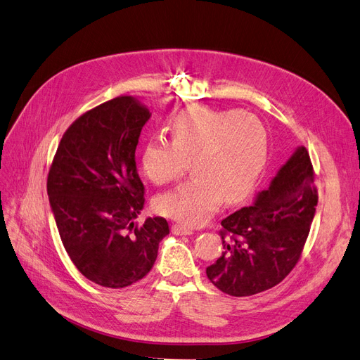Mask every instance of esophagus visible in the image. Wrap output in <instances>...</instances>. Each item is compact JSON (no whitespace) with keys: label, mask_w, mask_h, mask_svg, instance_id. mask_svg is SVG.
Listing matches in <instances>:
<instances>
[{"label":"esophagus","mask_w":360,"mask_h":360,"mask_svg":"<svg viewBox=\"0 0 360 360\" xmlns=\"http://www.w3.org/2000/svg\"><path fill=\"white\" fill-rule=\"evenodd\" d=\"M172 231L175 235H191L193 233V229L187 227V226H182V224H173L172 226Z\"/></svg>","instance_id":"34e87169"}]
</instances>
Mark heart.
Wrapping results in <instances>:
<instances>
[{"label":"heart","mask_w":360,"mask_h":360,"mask_svg":"<svg viewBox=\"0 0 360 360\" xmlns=\"http://www.w3.org/2000/svg\"><path fill=\"white\" fill-rule=\"evenodd\" d=\"M172 142L153 137L141 165L155 185L176 181L190 169L197 175L178 188L158 195L157 211L188 226H199L221 203L247 197L268 160L269 137L254 113L190 106L170 121Z\"/></svg>","instance_id":"obj_1"}]
</instances>
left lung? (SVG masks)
I'll return each instance as SVG.
<instances>
[{"instance_id": "obj_1", "label": "left lung", "mask_w": 360, "mask_h": 360, "mask_svg": "<svg viewBox=\"0 0 360 360\" xmlns=\"http://www.w3.org/2000/svg\"><path fill=\"white\" fill-rule=\"evenodd\" d=\"M317 200L314 169L300 146L251 206L223 219V252L206 268L210 281L235 297L280 284L302 256Z\"/></svg>"}]
</instances>
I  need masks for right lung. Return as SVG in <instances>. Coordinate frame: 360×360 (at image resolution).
I'll return each mask as SVG.
<instances>
[{
    "label": "right lung",
    "instance_id": "add662e5",
    "mask_svg": "<svg viewBox=\"0 0 360 360\" xmlns=\"http://www.w3.org/2000/svg\"><path fill=\"white\" fill-rule=\"evenodd\" d=\"M149 109L121 96L68 127L48 175V194L63 245L77 271L109 288L137 283L153 269L165 218L134 219L145 203L136 146Z\"/></svg>",
    "mask_w": 360,
    "mask_h": 360
}]
</instances>
